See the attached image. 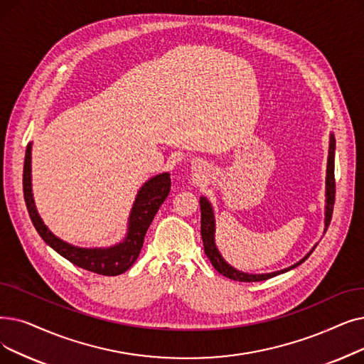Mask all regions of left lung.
I'll return each instance as SVG.
<instances>
[{
    "mask_svg": "<svg viewBox=\"0 0 364 364\" xmlns=\"http://www.w3.org/2000/svg\"><path fill=\"white\" fill-rule=\"evenodd\" d=\"M335 150H336V139L333 132H330V139H328V157H327V169H326V205H324V233L330 225L331 214H333V205H335ZM200 203V235H202V241H203V250L205 255L210 259L213 266L215 267V271L221 275H225L233 281H242V282H252V281H264L269 279L272 277H277L279 274H284L287 271L294 269L299 264H302L309 256L311 252L317 247L315 244L309 252H306L305 257L300 259L297 263L286 267V269H281L277 272H269V274H248L238 271L236 267L229 264L221 252L218 251L215 245V217H214V210L211 202L205 198H199Z\"/></svg>",
    "mask_w": 364,
    "mask_h": 364,
    "instance_id": "8db88e82",
    "label": "left lung"
}]
</instances>
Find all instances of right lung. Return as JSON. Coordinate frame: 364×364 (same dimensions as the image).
Here are the masks:
<instances>
[{
	"label": "right lung",
	"instance_id": "obj_1",
	"mask_svg": "<svg viewBox=\"0 0 364 364\" xmlns=\"http://www.w3.org/2000/svg\"><path fill=\"white\" fill-rule=\"evenodd\" d=\"M31 150L33 143H29L25 153V165H23V196L26 202V208L29 213L33 225L37 229L43 241L50 245L62 257H65L78 267H83L86 271L114 277L126 272L138 259L139 251L143 248L144 236L150 228L151 221L161 208L164 200L168 198L171 191V177L169 172L157 173V176L149 178L136 193L132 210L128 218V230L124 238L109 247H95L83 248L62 241L52 230L44 225L40 217L34 195H33V178H31Z\"/></svg>",
	"mask_w": 364,
	"mask_h": 364
}]
</instances>
